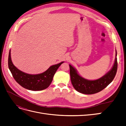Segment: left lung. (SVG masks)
Listing matches in <instances>:
<instances>
[{"instance_id": "1", "label": "left lung", "mask_w": 126, "mask_h": 126, "mask_svg": "<svg viewBox=\"0 0 126 126\" xmlns=\"http://www.w3.org/2000/svg\"><path fill=\"white\" fill-rule=\"evenodd\" d=\"M116 50V58L115 63L109 71L100 78L89 80L83 78L80 76L75 68L69 64L70 75L72 85L78 92L87 94L97 93L102 90L112 82L115 78L117 71V58Z\"/></svg>"}]
</instances>
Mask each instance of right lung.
Wrapping results in <instances>:
<instances>
[{"label": "right lung", "instance_id": "1", "mask_svg": "<svg viewBox=\"0 0 126 126\" xmlns=\"http://www.w3.org/2000/svg\"><path fill=\"white\" fill-rule=\"evenodd\" d=\"M63 62L49 67L43 73L31 75L19 70L13 63L11 59L10 50L8 56V67L15 80L25 89L39 91L47 88L52 81L56 71Z\"/></svg>", "mask_w": 126, "mask_h": 126}]
</instances>
